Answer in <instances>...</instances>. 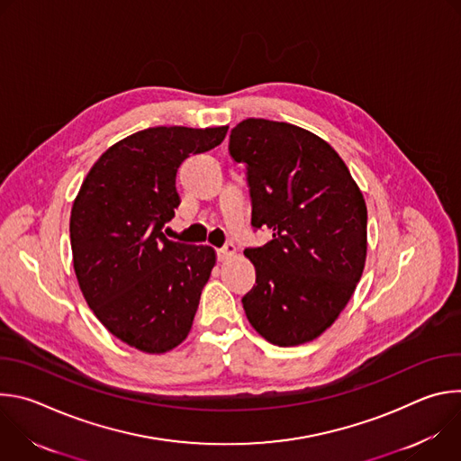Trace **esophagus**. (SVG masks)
<instances>
[{"instance_id": "34e87169", "label": "esophagus", "mask_w": 461, "mask_h": 461, "mask_svg": "<svg viewBox=\"0 0 461 461\" xmlns=\"http://www.w3.org/2000/svg\"><path fill=\"white\" fill-rule=\"evenodd\" d=\"M235 244L233 242H226L222 248H219L217 249V258L222 262V260H228L230 257H233L235 255Z\"/></svg>"}]
</instances>
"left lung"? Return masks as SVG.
<instances>
[{
	"mask_svg": "<svg viewBox=\"0 0 461 461\" xmlns=\"http://www.w3.org/2000/svg\"><path fill=\"white\" fill-rule=\"evenodd\" d=\"M246 166L251 226L272 240L246 248L255 285L242 297L267 341L295 347L321 336L350 301L366 258V204L347 164L310 131L248 118L230 133Z\"/></svg>",
	"mask_w": 461,
	"mask_h": 461,
	"instance_id": "8db88e82",
	"label": "left lung"
}]
</instances>
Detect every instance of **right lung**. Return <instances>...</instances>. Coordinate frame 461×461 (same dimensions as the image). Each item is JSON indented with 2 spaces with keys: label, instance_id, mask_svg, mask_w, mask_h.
Returning <instances> with one entry per match:
<instances>
[{
  "label": "right lung",
  "instance_id": "right-lung-1",
  "mask_svg": "<svg viewBox=\"0 0 461 461\" xmlns=\"http://www.w3.org/2000/svg\"><path fill=\"white\" fill-rule=\"evenodd\" d=\"M226 133L228 125L139 131L109 148L80 187L69 226L77 279L100 322L129 347L164 354L191 330L215 251L162 230L180 204V164Z\"/></svg>",
  "mask_w": 461,
  "mask_h": 461
}]
</instances>
